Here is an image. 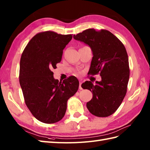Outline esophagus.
<instances>
[{"label":"esophagus","instance_id":"esophagus-1","mask_svg":"<svg viewBox=\"0 0 150 150\" xmlns=\"http://www.w3.org/2000/svg\"><path fill=\"white\" fill-rule=\"evenodd\" d=\"M81 84H82V81L81 80H79V88L80 89V90L82 89V88H81Z\"/></svg>","mask_w":150,"mask_h":150}]
</instances>
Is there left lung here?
Wrapping results in <instances>:
<instances>
[{
    "label": "left lung",
    "instance_id": "left-lung-1",
    "mask_svg": "<svg viewBox=\"0 0 150 150\" xmlns=\"http://www.w3.org/2000/svg\"><path fill=\"white\" fill-rule=\"evenodd\" d=\"M73 37L91 48L93 57L88 74L101 76V81H96V85L90 81L81 85L93 94L86 107L97 117H108L117 110L127 91L129 69L126 50L114 35L105 29H88Z\"/></svg>",
    "mask_w": 150,
    "mask_h": 150
}]
</instances>
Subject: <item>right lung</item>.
<instances>
[{"label": "right lung", "instance_id": "right-lung-1", "mask_svg": "<svg viewBox=\"0 0 150 150\" xmlns=\"http://www.w3.org/2000/svg\"><path fill=\"white\" fill-rule=\"evenodd\" d=\"M72 38L53 31L33 36L23 51L19 82L26 106L34 117L47 124L64 117L68 99L78 91L79 81L70 76L63 81L53 77L52 70L62 60L63 50Z\"/></svg>", "mask_w": 150, "mask_h": 150}]
</instances>
